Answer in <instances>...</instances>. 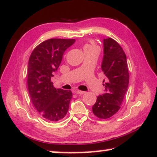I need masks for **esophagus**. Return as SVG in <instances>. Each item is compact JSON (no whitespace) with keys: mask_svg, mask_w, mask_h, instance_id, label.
Instances as JSON below:
<instances>
[{"mask_svg":"<svg viewBox=\"0 0 157 157\" xmlns=\"http://www.w3.org/2000/svg\"><path fill=\"white\" fill-rule=\"evenodd\" d=\"M73 92L75 94H83L85 93V92H83V91L80 90H74Z\"/></svg>","mask_w":157,"mask_h":157,"instance_id":"34e87169","label":"esophagus"}]
</instances>
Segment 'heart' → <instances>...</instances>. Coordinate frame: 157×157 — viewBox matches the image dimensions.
<instances>
[{"label": "heart", "mask_w": 157, "mask_h": 157, "mask_svg": "<svg viewBox=\"0 0 157 157\" xmlns=\"http://www.w3.org/2000/svg\"><path fill=\"white\" fill-rule=\"evenodd\" d=\"M93 48H97V46H96L94 44L92 43V42H90V44H86V45L84 46V51L87 50V49Z\"/></svg>", "instance_id": "obj_1"}]
</instances>
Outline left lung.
<instances>
[{
	"label": "left lung",
	"mask_w": 157,
	"mask_h": 157,
	"mask_svg": "<svg viewBox=\"0 0 157 157\" xmlns=\"http://www.w3.org/2000/svg\"><path fill=\"white\" fill-rule=\"evenodd\" d=\"M104 54L101 70L107 78L103 84L105 93L98 96L92 111L97 118L107 119L121 109L129 83V72L125 53L114 39H104Z\"/></svg>",
	"instance_id": "left-lung-1"
}]
</instances>
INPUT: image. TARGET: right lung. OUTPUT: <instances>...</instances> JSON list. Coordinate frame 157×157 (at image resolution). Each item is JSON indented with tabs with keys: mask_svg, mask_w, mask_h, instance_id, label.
<instances>
[{
	"mask_svg": "<svg viewBox=\"0 0 157 157\" xmlns=\"http://www.w3.org/2000/svg\"><path fill=\"white\" fill-rule=\"evenodd\" d=\"M75 39H49L41 42L30 55L27 69V87L34 108L49 121L61 120L66 115L72 94L56 89L51 77L61 63L66 49Z\"/></svg>",
	"mask_w": 157,
	"mask_h": 157,
	"instance_id": "obj_1",
	"label": "right lung"
}]
</instances>
